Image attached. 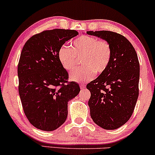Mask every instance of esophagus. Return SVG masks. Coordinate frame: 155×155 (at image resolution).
<instances>
[{
	"label": "esophagus",
	"instance_id": "1",
	"mask_svg": "<svg viewBox=\"0 0 155 155\" xmlns=\"http://www.w3.org/2000/svg\"><path fill=\"white\" fill-rule=\"evenodd\" d=\"M85 84H80V88L81 89H83V88H85Z\"/></svg>",
	"mask_w": 155,
	"mask_h": 155
}]
</instances>
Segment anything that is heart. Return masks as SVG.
<instances>
[{
    "instance_id": "b5f03b06",
    "label": "heart",
    "mask_w": 155,
    "mask_h": 155,
    "mask_svg": "<svg viewBox=\"0 0 155 155\" xmlns=\"http://www.w3.org/2000/svg\"><path fill=\"white\" fill-rule=\"evenodd\" d=\"M81 65L71 74V79L77 82L91 80L96 74H101L107 69L111 58V48L105 40L89 35H82L74 40L71 47L63 46L58 52V58L68 71H72L79 65Z\"/></svg>"
}]
</instances>
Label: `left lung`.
I'll return each mask as SVG.
<instances>
[{
    "label": "left lung",
    "instance_id": "left-lung-1",
    "mask_svg": "<svg viewBox=\"0 0 155 155\" xmlns=\"http://www.w3.org/2000/svg\"><path fill=\"white\" fill-rule=\"evenodd\" d=\"M110 44L111 58L104 73L87 85L91 93L88 105L95 124L115 130L132 116L138 97L140 65L134 47L125 37L108 31H87Z\"/></svg>",
    "mask_w": 155,
    "mask_h": 155
}]
</instances>
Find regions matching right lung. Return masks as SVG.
Masks as SVG:
<instances>
[{
	"mask_svg": "<svg viewBox=\"0 0 155 155\" xmlns=\"http://www.w3.org/2000/svg\"><path fill=\"white\" fill-rule=\"evenodd\" d=\"M74 30L44 31L31 37L22 48L18 63L19 94L25 114L31 124L44 131L61 126L68 116V102L80 92L79 84L68 81L58 52Z\"/></svg>",
	"mask_w": 155,
	"mask_h": 155,
	"instance_id": "1",
	"label": "right lung"
}]
</instances>
